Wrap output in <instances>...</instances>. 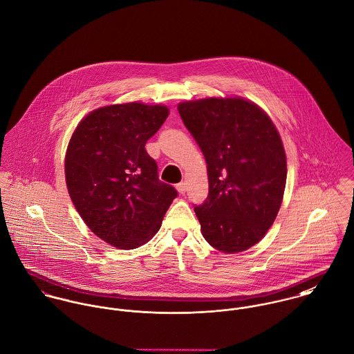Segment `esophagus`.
I'll use <instances>...</instances> for the list:
<instances>
[{
    "mask_svg": "<svg viewBox=\"0 0 354 354\" xmlns=\"http://www.w3.org/2000/svg\"><path fill=\"white\" fill-rule=\"evenodd\" d=\"M176 189H178V192H179L180 194H185V193H186V183H185V182L178 183V185H176Z\"/></svg>",
    "mask_w": 354,
    "mask_h": 354,
    "instance_id": "esophagus-1",
    "label": "esophagus"
}]
</instances>
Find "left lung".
<instances>
[{
	"label": "left lung",
	"mask_w": 354,
	"mask_h": 354,
	"mask_svg": "<svg viewBox=\"0 0 354 354\" xmlns=\"http://www.w3.org/2000/svg\"><path fill=\"white\" fill-rule=\"evenodd\" d=\"M207 161L209 194L196 205L201 232L223 253L256 245L282 205L287 162L270 116L241 97L203 98L178 105Z\"/></svg>",
	"instance_id": "left-lung-1"
}]
</instances>
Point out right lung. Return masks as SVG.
Wrapping results in <instances>:
<instances>
[{"mask_svg":"<svg viewBox=\"0 0 354 354\" xmlns=\"http://www.w3.org/2000/svg\"><path fill=\"white\" fill-rule=\"evenodd\" d=\"M168 115L164 105H108L90 112L72 134L64 164L72 203L86 225L115 248L150 241L178 196L158 179L145 149Z\"/></svg>","mask_w":354,"mask_h":354,"instance_id":"obj_1","label":"right lung"}]
</instances>
